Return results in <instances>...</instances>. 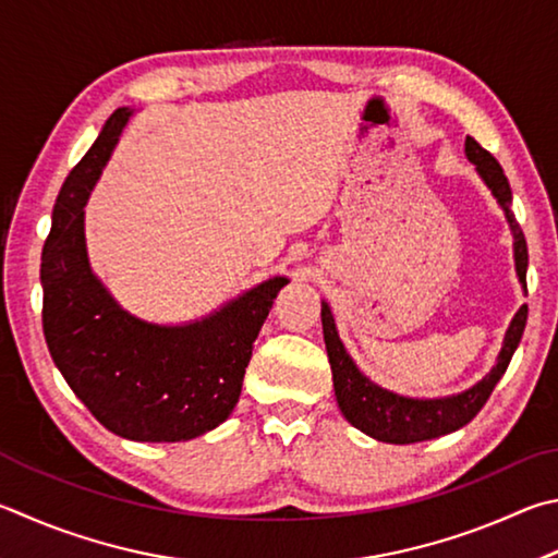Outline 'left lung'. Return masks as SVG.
I'll return each instance as SVG.
<instances>
[{
  "instance_id": "1",
  "label": "left lung",
  "mask_w": 558,
  "mask_h": 558,
  "mask_svg": "<svg viewBox=\"0 0 558 558\" xmlns=\"http://www.w3.org/2000/svg\"><path fill=\"white\" fill-rule=\"evenodd\" d=\"M465 156L478 170L485 185L493 190V195L498 197L500 207L508 215V221L512 227L514 236V266H518V276L522 288L526 290V241L518 221H514L510 211L512 192L510 182L505 178L502 168L488 150H485L475 138H465ZM526 324V305L520 307L514 314V319L505 337L498 366L490 371V376H485L475 388L465 390L453 398L441 400H410L400 398V395L388 392L373 385L368 378L361 376V371L353 366L349 353L343 351L341 341L337 337V327H333V317L327 305H322V329H324V343H327L329 363H331V376H333V392H337V402L353 427L366 432L368 437L388 444H414L424 439L441 437L461 429L463 424H469L475 414L483 410V404L488 402L490 392L502 373L508 371V363L512 359L514 349L522 339Z\"/></svg>"
}]
</instances>
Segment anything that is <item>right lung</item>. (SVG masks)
<instances>
[{"mask_svg": "<svg viewBox=\"0 0 558 558\" xmlns=\"http://www.w3.org/2000/svg\"><path fill=\"white\" fill-rule=\"evenodd\" d=\"M129 114L109 117L56 199L40 256V317L58 371L102 427L131 441H187L236 408L253 341L288 278L187 327H156L117 307L89 270L83 207Z\"/></svg>", "mask_w": 558, "mask_h": 558, "instance_id": "1", "label": "right lung"}]
</instances>
